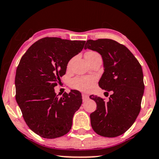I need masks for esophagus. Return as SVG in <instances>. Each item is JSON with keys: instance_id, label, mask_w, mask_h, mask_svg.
I'll list each match as a JSON object with an SVG mask.
<instances>
[{"instance_id": "obj_1", "label": "esophagus", "mask_w": 159, "mask_h": 159, "mask_svg": "<svg viewBox=\"0 0 159 159\" xmlns=\"http://www.w3.org/2000/svg\"><path fill=\"white\" fill-rule=\"evenodd\" d=\"M82 99H83V101H85V100L89 99V95L83 93L82 94Z\"/></svg>"}]
</instances>
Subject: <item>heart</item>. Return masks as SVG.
<instances>
[{
  "label": "heart",
  "mask_w": 159,
  "mask_h": 159,
  "mask_svg": "<svg viewBox=\"0 0 159 159\" xmlns=\"http://www.w3.org/2000/svg\"><path fill=\"white\" fill-rule=\"evenodd\" d=\"M99 55L97 52L89 51L86 53V60H89ZM96 81V78L94 76H82V77H75L73 78L70 82V87L73 89L80 90V91H88L93 86Z\"/></svg>",
  "instance_id": "1"
}]
</instances>
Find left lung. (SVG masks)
<instances>
[{
  "mask_svg": "<svg viewBox=\"0 0 159 159\" xmlns=\"http://www.w3.org/2000/svg\"><path fill=\"white\" fill-rule=\"evenodd\" d=\"M95 51L102 56L104 73L99 86L111 91L107 103L103 98L90 95L97 108L90 114L91 125L98 135L116 137L130 128L139 114L144 84L142 66L125 46L113 39L86 41L84 49Z\"/></svg>",
  "mask_w": 159,
  "mask_h": 159,
  "instance_id": "8db88e82",
  "label": "left lung"
}]
</instances>
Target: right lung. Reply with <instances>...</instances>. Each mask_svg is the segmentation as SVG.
I'll return each instance as SVG.
<instances>
[{"label":"right lung","mask_w":159,"mask_h":159,"mask_svg":"<svg viewBox=\"0 0 159 159\" xmlns=\"http://www.w3.org/2000/svg\"><path fill=\"white\" fill-rule=\"evenodd\" d=\"M85 41L45 37L22 56L16 70V101L30 129L46 139L65 135L71 129L81 94L72 89L61 98L55 93L68 61L84 48Z\"/></svg>","instance_id":"1"}]
</instances>
